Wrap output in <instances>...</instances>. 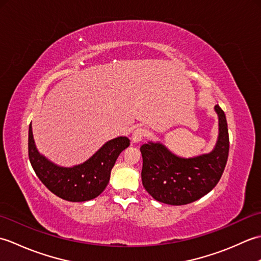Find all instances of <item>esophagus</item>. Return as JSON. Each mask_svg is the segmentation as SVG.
Wrapping results in <instances>:
<instances>
[{"label":"esophagus","mask_w":261,"mask_h":261,"mask_svg":"<svg viewBox=\"0 0 261 261\" xmlns=\"http://www.w3.org/2000/svg\"><path fill=\"white\" fill-rule=\"evenodd\" d=\"M146 136V130L143 127H137V129L132 132V142L139 143L143 140Z\"/></svg>","instance_id":"obj_1"}]
</instances>
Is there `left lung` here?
<instances>
[{"label": "left lung", "instance_id": "obj_1", "mask_svg": "<svg viewBox=\"0 0 261 261\" xmlns=\"http://www.w3.org/2000/svg\"><path fill=\"white\" fill-rule=\"evenodd\" d=\"M219 138L210 153L180 158L162 143L142 145V185L158 202L185 205L206 195L218 184L229 156V131L225 114L215 105Z\"/></svg>", "mask_w": 261, "mask_h": 261}]
</instances>
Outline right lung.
Returning <instances> with one entry per match:
<instances>
[{
    "label": "right lung",
    "mask_w": 261,
    "mask_h": 261,
    "mask_svg": "<svg viewBox=\"0 0 261 261\" xmlns=\"http://www.w3.org/2000/svg\"><path fill=\"white\" fill-rule=\"evenodd\" d=\"M130 146L126 137L108 141L85 163L74 167H60L38 152L29 125V159L38 178L55 195L69 202H85L97 197L110 180L111 170L119 154Z\"/></svg>",
    "instance_id": "1"
}]
</instances>
